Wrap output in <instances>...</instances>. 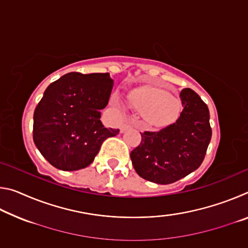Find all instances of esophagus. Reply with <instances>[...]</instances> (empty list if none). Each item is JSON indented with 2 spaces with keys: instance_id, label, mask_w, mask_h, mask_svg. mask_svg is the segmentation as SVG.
Segmentation results:
<instances>
[{
  "instance_id": "obj_1",
  "label": "esophagus",
  "mask_w": 248,
  "mask_h": 248,
  "mask_svg": "<svg viewBox=\"0 0 248 248\" xmlns=\"http://www.w3.org/2000/svg\"><path fill=\"white\" fill-rule=\"evenodd\" d=\"M130 127H131V124H124L123 125H121V128H120V130H121V132H124V131H125V130H127V129H129Z\"/></svg>"
}]
</instances>
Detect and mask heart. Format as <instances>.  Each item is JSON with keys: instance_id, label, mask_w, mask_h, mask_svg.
<instances>
[{"instance_id": "1", "label": "heart", "mask_w": 248, "mask_h": 248, "mask_svg": "<svg viewBox=\"0 0 248 248\" xmlns=\"http://www.w3.org/2000/svg\"><path fill=\"white\" fill-rule=\"evenodd\" d=\"M114 104L121 107L118 98ZM130 107L140 114L153 125H165L176 120L179 114V102L167 92L159 87L142 86L130 92L128 96Z\"/></svg>"}]
</instances>
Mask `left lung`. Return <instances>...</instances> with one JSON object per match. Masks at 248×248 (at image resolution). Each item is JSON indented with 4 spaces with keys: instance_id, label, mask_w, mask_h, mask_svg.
Returning a JSON list of instances; mask_svg holds the SVG:
<instances>
[{
    "instance_id": "1",
    "label": "left lung",
    "mask_w": 248,
    "mask_h": 248,
    "mask_svg": "<svg viewBox=\"0 0 248 248\" xmlns=\"http://www.w3.org/2000/svg\"><path fill=\"white\" fill-rule=\"evenodd\" d=\"M184 109L176 123L159 131L141 133V143L131 151L138 175L167 185L196 170L203 162L212 136L208 106L191 89L180 92Z\"/></svg>"
}]
</instances>
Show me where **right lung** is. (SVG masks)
Instances as JSON below:
<instances>
[{
    "label": "right lung",
    "instance_id": "right-lung-1",
    "mask_svg": "<svg viewBox=\"0 0 248 248\" xmlns=\"http://www.w3.org/2000/svg\"><path fill=\"white\" fill-rule=\"evenodd\" d=\"M112 84L109 73L71 72L45 91L33 112L32 139L56 169H85L103 142L119 133L100 121V109L107 106Z\"/></svg>",
    "mask_w": 248,
    "mask_h": 248
}]
</instances>
